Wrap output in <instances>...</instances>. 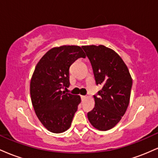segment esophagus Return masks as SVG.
Masks as SVG:
<instances>
[{
  "mask_svg": "<svg viewBox=\"0 0 158 158\" xmlns=\"http://www.w3.org/2000/svg\"><path fill=\"white\" fill-rule=\"evenodd\" d=\"M81 99H82V100H84V99H86L87 97H86V96H81Z\"/></svg>",
  "mask_w": 158,
  "mask_h": 158,
  "instance_id": "1",
  "label": "esophagus"
}]
</instances>
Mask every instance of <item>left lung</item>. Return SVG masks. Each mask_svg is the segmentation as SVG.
Segmentation results:
<instances>
[{
    "label": "left lung",
    "instance_id": "obj_1",
    "mask_svg": "<svg viewBox=\"0 0 158 158\" xmlns=\"http://www.w3.org/2000/svg\"><path fill=\"white\" fill-rule=\"evenodd\" d=\"M91 63L96 84L102 85L94 96L95 106L88 113L94 128L108 131L118 123L130 101L132 79L122 58L104 45L82 46Z\"/></svg>",
    "mask_w": 158,
    "mask_h": 158
}]
</instances>
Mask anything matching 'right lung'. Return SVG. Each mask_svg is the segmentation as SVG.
I'll return each mask as SVG.
<instances>
[{
    "mask_svg": "<svg viewBox=\"0 0 158 158\" xmlns=\"http://www.w3.org/2000/svg\"><path fill=\"white\" fill-rule=\"evenodd\" d=\"M85 56L80 47L64 45L48 50L36 65L30 81L32 104L40 122L52 133L71 126L81 98L63 89L70 86V65Z\"/></svg>",
    "mask_w": 158,
    "mask_h": 158,
    "instance_id": "add662e5",
    "label": "right lung"
}]
</instances>
